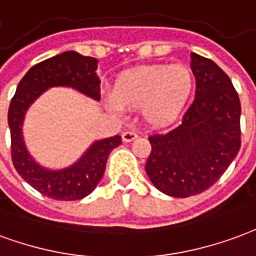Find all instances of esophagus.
I'll list each match as a JSON object with an SVG mask.
<instances>
[{"instance_id": "1", "label": "esophagus", "mask_w": 256, "mask_h": 256, "mask_svg": "<svg viewBox=\"0 0 256 256\" xmlns=\"http://www.w3.org/2000/svg\"><path fill=\"white\" fill-rule=\"evenodd\" d=\"M136 138H138V134L134 132V130H126V132H122V142H126V143L135 140Z\"/></svg>"}]
</instances>
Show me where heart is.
Returning a JSON list of instances; mask_svg holds the SVG:
<instances>
[{"instance_id":"heart-1","label":"heart","mask_w":256,"mask_h":256,"mask_svg":"<svg viewBox=\"0 0 256 256\" xmlns=\"http://www.w3.org/2000/svg\"><path fill=\"white\" fill-rule=\"evenodd\" d=\"M195 90V76L186 65H146L116 79L108 106L113 112L140 109L150 126H165L186 109Z\"/></svg>"}]
</instances>
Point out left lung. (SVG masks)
Listing matches in <instances>:
<instances>
[{
    "instance_id": "obj_1",
    "label": "left lung",
    "mask_w": 256,
    "mask_h": 256,
    "mask_svg": "<svg viewBox=\"0 0 256 256\" xmlns=\"http://www.w3.org/2000/svg\"><path fill=\"white\" fill-rule=\"evenodd\" d=\"M196 80L195 100L180 126L148 136L146 173L169 196L188 198L206 191L238 156L240 100L232 82L214 61L191 54Z\"/></svg>"
}]
</instances>
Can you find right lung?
<instances>
[{
	"instance_id": "obj_1",
	"label": "right lung",
	"mask_w": 256,
	"mask_h": 256,
	"mask_svg": "<svg viewBox=\"0 0 256 256\" xmlns=\"http://www.w3.org/2000/svg\"><path fill=\"white\" fill-rule=\"evenodd\" d=\"M98 60L76 52H64L34 65L20 80L8 112L10 154L14 169L30 186L56 200H78L94 191L105 172L110 151L121 144V136L94 142L74 165L52 170L30 156L23 140L24 114L34 100L50 87H72L95 100H100Z\"/></svg>"
}]
</instances>
